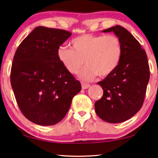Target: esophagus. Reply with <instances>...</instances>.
<instances>
[{"instance_id":"34e87169","label":"esophagus","mask_w":158,"mask_h":158,"mask_svg":"<svg viewBox=\"0 0 158 158\" xmlns=\"http://www.w3.org/2000/svg\"><path fill=\"white\" fill-rule=\"evenodd\" d=\"M89 87H90V84L82 83V88L83 89H87V88H88Z\"/></svg>"}]
</instances>
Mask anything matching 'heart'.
Listing matches in <instances>:
<instances>
[{
  "instance_id": "obj_1",
  "label": "heart",
  "mask_w": 158,
  "mask_h": 158,
  "mask_svg": "<svg viewBox=\"0 0 158 158\" xmlns=\"http://www.w3.org/2000/svg\"><path fill=\"white\" fill-rule=\"evenodd\" d=\"M73 48L61 46L58 50L59 60L70 73L76 74L85 64L79 76L86 81L96 75L106 77L111 74L120 63L123 45L117 35H83L71 41Z\"/></svg>"
}]
</instances>
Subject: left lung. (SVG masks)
Masks as SVG:
<instances>
[{"label":"left lung","mask_w":158,"mask_h":158,"mask_svg":"<svg viewBox=\"0 0 158 158\" xmlns=\"http://www.w3.org/2000/svg\"><path fill=\"white\" fill-rule=\"evenodd\" d=\"M113 32L122 42L123 55L118 68L98 82L103 90L95 102V113L106 122L118 123L131 118L143 106L150 79L145 50L128 31L115 26L102 31Z\"/></svg>","instance_id":"left-lung-1"}]
</instances>
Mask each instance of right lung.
<instances>
[{
  "label": "right lung",
  "mask_w": 158,
  "mask_h": 158,
  "mask_svg": "<svg viewBox=\"0 0 158 158\" xmlns=\"http://www.w3.org/2000/svg\"><path fill=\"white\" fill-rule=\"evenodd\" d=\"M62 29L38 26L18 47L10 83L18 106L28 120L52 125L61 121L81 85L59 60L58 50L71 35Z\"/></svg>",
  "instance_id": "obj_1"
}]
</instances>
